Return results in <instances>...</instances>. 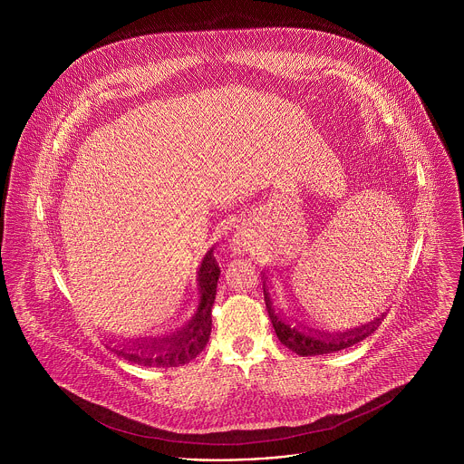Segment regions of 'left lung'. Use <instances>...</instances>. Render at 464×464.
<instances>
[{"instance_id": "left-lung-1", "label": "left lung", "mask_w": 464, "mask_h": 464, "mask_svg": "<svg viewBox=\"0 0 464 464\" xmlns=\"http://www.w3.org/2000/svg\"><path fill=\"white\" fill-rule=\"evenodd\" d=\"M264 283V301H266V308H268V315L274 323L276 334L281 340V343L285 347H288L290 351H294L299 356H319V354H330L336 351H343L347 347H353L354 343H360L362 340H365L367 336H371L374 330L380 326V323L383 321V314L365 324L354 326V328H347L343 333H326V330H315L310 326H304L301 323L292 321L290 317H286L283 312H279L274 306V301L270 297L268 292V285H266V276H262Z\"/></svg>"}]
</instances>
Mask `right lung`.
Returning <instances> with one entry per match:
<instances>
[{
  "instance_id": "1",
  "label": "right lung",
  "mask_w": 464,
  "mask_h": 464,
  "mask_svg": "<svg viewBox=\"0 0 464 464\" xmlns=\"http://www.w3.org/2000/svg\"><path fill=\"white\" fill-rule=\"evenodd\" d=\"M220 268L209 249L198 268V306L194 315L167 334L143 338H111L108 343L117 356L145 367H179L204 351L211 336V308L217 297Z\"/></svg>"
}]
</instances>
